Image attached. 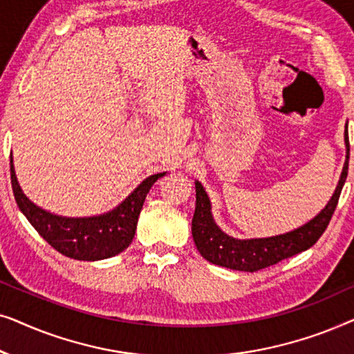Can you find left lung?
I'll return each mask as SVG.
<instances>
[{"mask_svg": "<svg viewBox=\"0 0 354 354\" xmlns=\"http://www.w3.org/2000/svg\"><path fill=\"white\" fill-rule=\"evenodd\" d=\"M345 143L346 161L332 200L327 203V206L313 221L283 235L253 240H236L225 235L212 221L209 198H207L201 183L196 180V206L195 214H193L192 219V234L196 248L203 258L212 264L222 266V268L227 269L256 272V270L269 268V266L277 264L280 261L292 258V256L311 248L321 239L324 232H326L328 222H330L333 216V211H335L338 205L342 188L345 185L348 176V162H350L348 130H345Z\"/></svg>", "mask_w": 354, "mask_h": 354, "instance_id": "8db88e82", "label": "left lung"}]
</instances>
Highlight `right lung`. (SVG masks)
<instances>
[{"label": "right lung", "mask_w": 354, "mask_h": 354, "mask_svg": "<svg viewBox=\"0 0 354 354\" xmlns=\"http://www.w3.org/2000/svg\"><path fill=\"white\" fill-rule=\"evenodd\" d=\"M162 176L164 172L148 177L108 214L71 219L43 211L24 195L14 174L11 159V183L19 209L53 248L67 258L79 261L111 258L122 253L132 243L145 198L153 183Z\"/></svg>", "instance_id": "1"}]
</instances>
